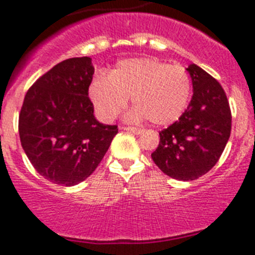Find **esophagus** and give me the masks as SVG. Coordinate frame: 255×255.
Returning a JSON list of instances; mask_svg holds the SVG:
<instances>
[{
	"mask_svg": "<svg viewBox=\"0 0 255 255\" xmlns=\"http://www.w3.org/2000/svg\"><path fill=\"white\" fill-rule=\"evenodd\" d=\"M120 130H125V131L134 132V134H141V132H143V130H141V129H136V128H130V126H120Z\"/></svg>",
	"mask_w": 255,
	"mask_h": 255,
	"instance_id": "esophagus-1",
	"label": "esophagus"
}]
</instances>
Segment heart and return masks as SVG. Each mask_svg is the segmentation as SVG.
<instances>
[{
  "label": "heart",
  "instance_id": "obj_1",
  "mask_svg": "<svg viewBox=\"0 0 255 255\" xmlns=\"http://www.w3.org/2000/svg\"><path fill=\"white\" fill-rule=\"evenodd\" d=\"M89 97L96 112L105 121L128 105L135 106L126 119L134 123L149 119L166 126L180 119L191 97V80L180 65H168L154 57H131L119 61L108 76L97 75L89 85Z\"/></svg>",
  "mask_w": 255,
  "mask_h": 255
}]
</instances>
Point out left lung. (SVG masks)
I'll return each mask as SVG.
<instances>
[{
	"mask_svg": "<svg viewBox=\"0 0 255 255\" xmlns=\"http://www.w3.org/2000/svg\"><path fill=\"white\" fill-rule=\"evenodd\" d=\"M193 97L185 112L159 132L152 159L172 179L191 181L203 176L220 159L231 132V111L225 91L202 67L186 69Z\"/></svg>",
	"mask_w": 255,
	"mask_h": 255,
	"instance_id": "left-lung-1",
	"label": "left lung"
}]
</instances>
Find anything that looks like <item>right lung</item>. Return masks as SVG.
<instances>
[{
    "mask_svg": "<svg viewBox=\"0 0 255 255\" xmlns=\"http://www.w3.org/2000/svg\"><path fill=\"white\" fill-rule=\"evenodd\" d=\"M91 57L65 60L26 92L19 116L21 147L33 167L53 184L74 186L96 170L117 134L94 117L88 97Z\"/></svg>",
    "mask_w": 255,
    "mask_h": 255,
    "instance_id": "obj_1",
    "label": "right lung"
}]
</instances>
